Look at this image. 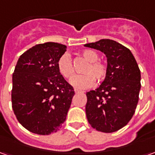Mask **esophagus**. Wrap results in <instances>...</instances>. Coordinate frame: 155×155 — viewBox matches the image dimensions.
<instances>
[{"mask_svg":"<svg viewBox=\"0 0 155 155\" xmlns=\"http://www.w3.org/2000/svg\"><path fill=\"white\" fill-rule=\"evenodd\" d=\"M74 92L77 94V93H84V91H80V90H77V89H75L74 90Z\"/></svg>","mask_w":155,"mask_h":155,"instance_id":"34e87169","label":"esophagus"}]
</instances>
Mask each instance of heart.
<instances>
[{
	"instance_id": "obj_1",
	"label": "heart",
	"mask_w": 155,
	"mask_h": 155,
	"mask_svg": "<svg viewBox=\"0 0 155 155\" xmlns=\"http://www.w3.org/2000/svg\"><path fill=\"white\" fill-rule=\"evenodd\" d=\"M81 55L88 61V64L82 70L83 74L76 75L71 81V84L77 89H87L94 84V81L101 82L107 75L108 67L104 62L99 61V54L92 50L81 51ZM58 70L64 78L71 79L74 76V69L70 54L64 53L59 58Z\"/></svg>"
}]
</instances>
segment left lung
<instances>
[{"label": "left lung", "mask_w": 155, "mask_h": 155, "mask_svg": "<svg viewBox=\"0 0 155 155\" xmlns=\"http://www.w3.org/2000/svg\"><path fill=\"white\" fill-rule=\"evenodd\" d=\"M84 46L104 52L108 63L103 83L86 93L88 122L98 131L115 132L125 126L135 112L141 88L140 68L131 51L113 40L102 39Z\"/></svg>", "instance_id": "8db88e82"}]
</instances>
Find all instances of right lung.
I'll use <instances>...</instances> for the list:
<instances>
[{"label":"right lung","instance_id":"right-lung-1","mask_svg":"<svg viewBox=\"0 0 155 155\" xmlns=\"http://www.w3.org/2000/svg\"><path fill=\"white\" fill-rule=\"evenodd\" d=\"M64 45H36L20 56L12 74V104L19 123L32 133L56 132L66 119L74 88L58 70Z\"/></svg>","mask_w":155,"mask_h":155}]
</instances>
